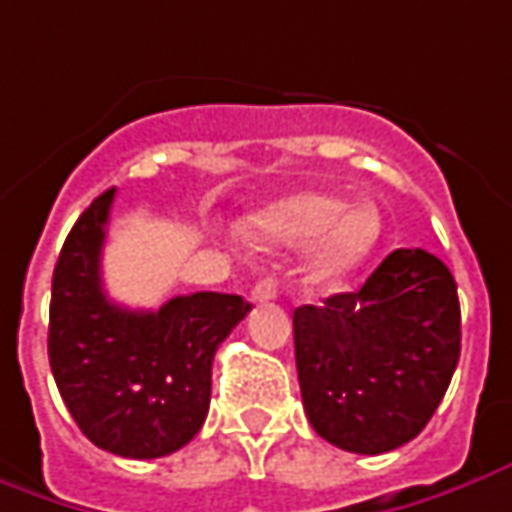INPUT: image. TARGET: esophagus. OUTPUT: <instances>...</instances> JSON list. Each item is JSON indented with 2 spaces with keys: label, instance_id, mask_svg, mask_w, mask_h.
<instances>
[{
  "label": "esophagus",
  "instance_id": "esophagus-1",
  "mask_svg": "<svg viewBox=\"0 0 512 512\" xmlns=\"http://www.w3.org/2000/svg\"><path fill=\"white\" fill-rule=\"evenodd\" d=\"M277 294H280L277 280H274V277H263V280L252 288V302H269L274 300Z\"/></svg>",
  "mask_w": 512,
  "mask_h": 512
}]
</instances>
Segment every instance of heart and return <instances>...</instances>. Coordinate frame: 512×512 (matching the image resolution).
Segmentation results:
<instances>
[{"label":"heart","mask_w":512,"mask_h":512,"mask_svg":"<svg viewBox=\"0 0 512 512\" xmlns=\"http://www.w3.org/2000/svg\"><path fill=\"white\" fill-rule=\"evenodd\" d=\"M342 209L344 204L339 198L325 193H302L257 218V229L269 241L283 246L311 241L322 232L308 263V277L325 285L364 263V257L381 241L378 212L370 207H353L344 213Z\"/></svg>","instance_id":"1"}]
</instances>
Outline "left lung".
<instances>
[{"instance_id": "left-lung-1", "label": "left lung", "mask_w": 512, "mask_h": 512, "mask_svg": "<svg viewBox=\"0 0 512 512\" xmlns=\"http://www.w3.org/2000/svg\"><path fill=\"white\" fill-rule=\"evenodd\" d=\"M457 283L426 249H395L358 291L294 311V353L314 431L353 454L415 440L460 361Z\"/></svg>"}]
</instances>
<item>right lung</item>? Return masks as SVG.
I'll list each match as a JSON object with an SVG mask.
<instances>
[{"label": "right lung", "instance_id": "right-lung-1", "mask_svg": "<svg viewBox=\"0 0 512 512\" xmlns=\"http://www.w3.org/2000/svg\"><path fill=\"white\" fill-rule=\"evenodd\" d=\"M111 201L114 187L66 235L52 274L47 350L78 429L117 457L156 460L198 434L215 350L252 305L218 291L173 297L159 311L111 302L100 280Z\"/></svg>", "mask_w": 512, "mask_h": 512}]
</instances>
